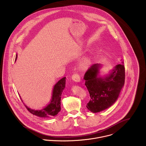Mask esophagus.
Returning a JSON list of instances; mask_svg holds the SVG:
<instances>
[{"instance_id": "1", "label": "esophagus", "mask_w": 146, "mask_h": 146, "mask_svg": "<svg viewBox=\"0 0 146 146\" xmlns=\"http://www.w3.org/2000/svg\"><path fill=\"white\" fill-rule=\"evenodd\" d=\"M72 79L75 82H80V77L78 74H74L72 76Z\"/></svg>"}]
</instances>
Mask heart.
Returning <instances> with one entry per match:
<instances>
[{"label": "heart", "mask_w": 146, "mask_h": 146, "mask_svg": "<svg viewBox=\"0 0 146 146\" xmlns=\"http://www.w3.org/2000/svg\"><path fill=\"white\" fill-rule=\"evenodd\" d=\"M89 64H90L89 60L88 58H85L80 62L79 63V65L80 68H81L82 69H86L89 66Z\"/></svg>", "instance_id": "obj_1"}]
</instances>
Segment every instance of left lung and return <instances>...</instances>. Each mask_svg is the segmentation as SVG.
Here are the masks:
<instances>
[{"mask_svg": "<svg viewBox=\"0 0 146 146\" xmlns=\"http://www.w3.org/2000/svg\"><path fill=\"white\" fill-rule=\"evenodd\" d=\"M101 67L100 64H93L84 77L85 85L90 97L86 107L93 113L101 112L113 104L125 83V67L123 62L115 66L108 75L104 77L99 74Z\"/></svg>", "mask_w": 146, "mask_h": 146, "instance_id": "obj_1", "label": "left lung"}]
</instances>
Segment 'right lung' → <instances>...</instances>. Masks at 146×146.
<instances>
[{
	"mask_svg": "<svg viewBox=\"0 0 146 146\" xmlns=\"http://www.w3.org/2000/svg\"><path fill=\"white\" fill-rule=\"evenodd\" d=\"M17 58V54L16 57V60ZM66 86V77L62 78L53 87L51 99L49 102L45 107L39 110H33L27 106L25 105L27 110L33 115L40 117L48 118L54 117L57 115L61 111V100L63 90ZM20 98L21 99V97ZM23 102V101L21 99Z\"/></svg>",
	"mask_w": 146,
	"mask_h": 146,
	"instance_id": "obj_1",
	"label": "right lung"
}]
</instances>
